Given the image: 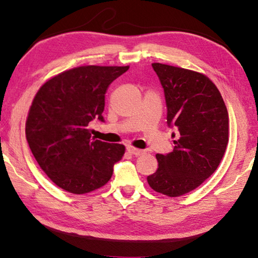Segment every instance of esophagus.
<instances>
[{"mask_svg":"<svg viewBox=\"0 0 258 258\" xmlns=\"http://www.w3.org/2000/svg\"><path fill=\"white\" fill-rule=\"evenodd\" d=\"M127 151H128V153H131L132 155H136V156L144 154V151L143 150L135 149V148H133V146H127Z\"/></svg>","mask_w":258,"mask_h":258,"instance_id":"1","label":"esophagus"}]
</instances>
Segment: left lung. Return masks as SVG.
Listing matches in <instances>:
<instances>
[{"instance_id": "8db88e82", "label": "left lung", "mask_w": 258, "mask_h": 258, "mask_svg": "<svg viewBox=\"0 0 258 258\" xmlns=\"http://www.w3.org/2000/svg\"><path fill=\"white\" fill-rule=\"evenodd\" d=\"M164 90L166 124L174 127L172 152L156 154L159 168L148 176L156 192H190L218 168L228 143V112L218 88L192 70L152 63Z\"/></svg>"}]
</instances>
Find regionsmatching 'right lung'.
I'll use <instances>...</instances> for the list:
<instances>
[{
  "label": "right lung",
  "mask_w": 258,
  "mask_h": 258,
  "mask_svg": "<svg viewBox=\"0 0 258 258\" xmlns=\"http://www.w3.org/2000/svg\"><path fill=\"white\" fill-rule=\"evenodd\" d=\"M126 67L84 66L48 80L35 95L25 124L33 156L52 182L82 195L112 178L125 146L92 138L94 119L104 122L105 94Z\"/></svg>",
  "instance_id": "right-lung-1"
}]
</instances>
